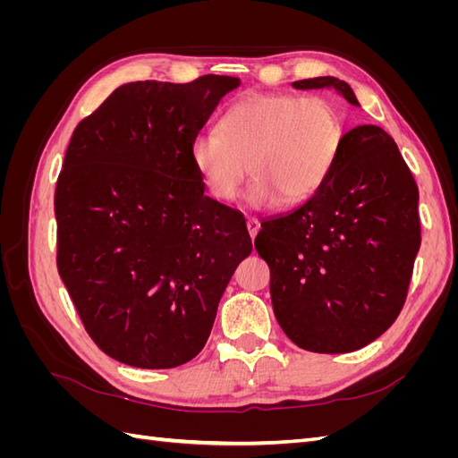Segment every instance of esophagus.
<instances>
[{
  "instance_id": "obj_1",
  "label": "esophagus",
  "mask_w": 458,
  "mask_h": 458,
  "mask_svg": "<svg viewBox=\"0 0 458 458\" xmlns=\"http://www.w3.org/2000/svg\"><path fill=\"white\" fill-rule=\"evenodd\" d=\"M246 227H248V233H250V237L254 239L258 231H259V219L258 217H248L246 219Z\"/></svg>"
}]
</instances>
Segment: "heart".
Wrapping results in <instances>:
<instances>
[{
    "label": "heart",
    "instance_id": "b5f03b06",
    "mask_svg": "<svg viewBox=\"0 0 458 458\" xmlns=\"http://www.w3.org/2000/svg\"><path fill=\"white\" fill-rule=\"evenodd\" d=\"M342 140L340 110L327 97L254 93L227 110L221 131L192 137L189 157L214 199L233 200L250 170L246 204L271 208L310 199L328 177Z\"/></svg>",
    "mask_w": 458,
    "mask_h": 458
}]
</instances>
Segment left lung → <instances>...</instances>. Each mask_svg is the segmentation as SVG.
I'll return each instance as SVG.
<instances>
[{"label": "left lung", "instance_id": "1", "mask_svg": "<svg viewBox=\"0 0 458 458\" xmlns=\"http://www.w3.org/2000/svg\"><path fill=\"white\" fill-rule=\"evenodd\" d=\"M293 86L335 88L359 105L332 76ZM254 246L271 271L276 321L301 350L348 353L377 340L403 310L420 248L419 187L395 141L370 123L344 133L323 185L263 221Z\"/></svg>", "mask_w": 458, "mask_h": 458}]
</instances>
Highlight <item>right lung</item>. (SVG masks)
Instances as JSON below:
<instances>
[{
  "label": "right lung",
  "instance_id": "1",
  "mask_svg": "<svg viewBox=\"0 0 458 458\" xmlns=\"http://www.w3.org/2000/svg\"><path fill=\"white\" fill-rule=\"evenodd\" d=\"M239 78L131 81L81 120L55 189L57 269L99 350L174 369L204 348L252 241L204 195L189 147Z\"/></svg>",
  "mask_w": 458,
  "mask_h": 458
}]
</instances>
